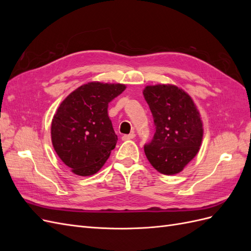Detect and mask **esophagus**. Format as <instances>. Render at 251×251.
<instances>
[{"mask_svg":"<svg viewBox=\"0 0 251 251\" xmlns=\"http://www.w3.org/2000/svg\"><path fill=\"white\" fill-rule=\"evenodd\" d=\"M134 138H135V133H131V134H128V135H124L123 137H121V139H123L124 141L134 139Z\"/></svg>","mask_w":251,"mask_h":251,"instance_id":"esophagus-1","label":"esophagus"}]
</instances>
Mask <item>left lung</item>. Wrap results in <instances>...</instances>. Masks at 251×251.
Returning <instances> with one entry per match:
<instances>
[{
    "label": "left lung",
    "instance_id": "8db88e82",
    "mask_svg": "<svg viewBox=\"0 0 251 251\" xmlns=\"http://www.w3.org/2000/svg\"><path fill=\"white\" fill-rule=\"evenodd\" d=\"M142 93L156 126L144 153L159 173L179 174L200 151L204 134L200 112L191 95L172 83L149 85Z\"/></svg>",
    "mask_w": 251,
    "mask_h": 251
}]
</instances>
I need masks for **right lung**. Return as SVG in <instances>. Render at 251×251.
I'll use <instances>...</instances> for the list:
<instances>
[{
    "label": "right lung",
    "instance_id": "obj_1",
    "mask_svg": "<svg viewBox=\"0 0 251 251\" xmlns=\"http://www.w3.org/2000/svg\"><path fill=\"white\" fill-rule=\"evenodd\" d=\"M126 88L125 83L90 81L60 102L51 123V141L73 174L92 176L108 160L117 142L109 102Z\"/></svg>",
    "mask_w": 251,
    "mask_h": 251
}]
</instances>
